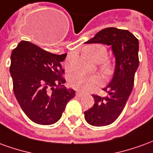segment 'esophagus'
<instances>
[{"label": "esophagus", "instance_id": "1", "mask_svg": "<svg viewBox=\"0 0 153 153\" xmlns=\"http://www.w3.org/2000/svg\"><path fill=\"white\" fill-rule=\"evenodd\" d=\"M76 96L80 97H83V93H80V92H77L76 93Z\"/></svg>", "mask_w": 153, "mask_h": 153}]
</instances>
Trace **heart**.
Returning a JSON list of instances; mask_svg holds the SVG:
<instances>
[{
    "mask_svg": "<svg viewBox=\"0 0 153 153\" xmlns=\"http://www.w3.org/2000/svg\"><path fill=\"white\" fill-rule=\"evenodd\" d=\"M83 53L95 63L99 64V69L103 75L108 76L111 74L112 65L107 57V50L102 44H92L83 48ZM69 83L71 88L79 91H88L99 86L102 79L98 75H84L74 73L69 77Z\"/></svg>",
    "mask_w": 153,
    "mask_h": 153,
    "instance_id": "heart-1",
    "label": "heart"
}]
</instances>
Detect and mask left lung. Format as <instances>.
Wrapping results in <instances>:
<instances>
[{"instance_id": "8db88e82", "label": "left lung", "mask_w": 153, "mask_h": 153, "mask_svg": "<svg viewBox=\"0 0 153 153\" xmlns=\"http://www.w3.org/2000/svg\"><path fill=\"white\" fill-rule=\"evenodd\" d=\"M85 43H101L111 47L115 70L110 83L104 88L106 97L93 95L95 103L84 112L86 121L93 126L112 124L120 115L134 87L138 70V40L128 30L106 28Z\"/></svg>"}]
</instances>
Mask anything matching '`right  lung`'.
<instances>
[{"label": "right lung", "instance_id": "add662e5", "mask_svg": "<svg viewBox=\"0 0 153 153\" xmlns=\"http://www.w3.org/2000/svg\"><path fill=\"white\" fill-rule=\"evenodd\" d=\"M67 54L56 55L21 41L10 56V72L19 106L36 124L49 125L61 117L75 91L64 86L60 65Z\"/></svg>", "mask_w": 153, "mask_h": 153}]
</instances>
